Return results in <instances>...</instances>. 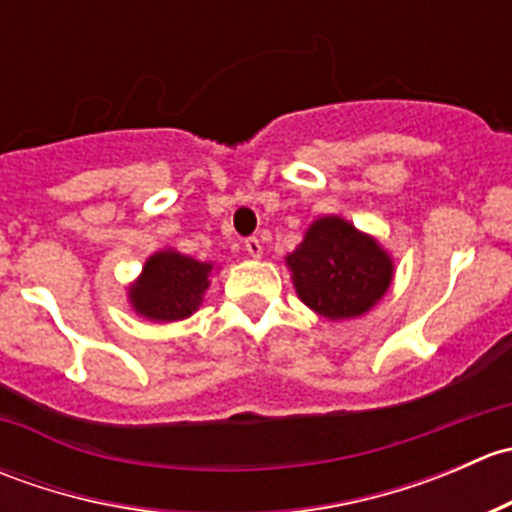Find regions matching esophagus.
Here are the masks:
<instances>
[{"mask_svg":"<svg viewBox=\"0 0 512 512\" xmlns=\"http://www.w3.org/2000/svg\"><path fill=\"white\" fill-rule=\"evenodd\" d=\"M245 250L250 257H262V242L257 240V237H247Z\"/></svg>","mask_w":512,"mask_h":512,"instance_id":"1","label":"esophagus"}]
</instances>
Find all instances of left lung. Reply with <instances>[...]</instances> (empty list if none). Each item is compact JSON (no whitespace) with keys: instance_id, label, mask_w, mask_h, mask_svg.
<instances>
[{"instance_id":"8db88e82","label":"left lung","mask_w":512,"mask_h":512,"mask_svg":"<svg viewBox=\"0 0 512 512\" xmlns=\"http://www.w3.org/2000/svg\"><path fill=\"white\" fill-rule=\"evenodd\" d=\"M285 262L299 299L332 322L369 312L394 277L389 252L337 215L314 220Z\"/></svg>"}]
</instances>
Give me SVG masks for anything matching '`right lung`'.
<instances>
[{
	"label": "right lung",
	"mask_w": 512,
	"mask_h": 512,
	"mask_svg": "<svg viewBox=\"0 0 512 512\" xmlns=\"http://www.w3.org/2000/svg\"><path fill=\"white\" fill-rule=\"evenodd\" d=\"M210 262H198L175 250H160L143 265L141 277L128 287L131 307L151 322H178L190 317L210 287Z\"/></svg>",
	"instance_id": "right-lung-1"
}]
</instances>
